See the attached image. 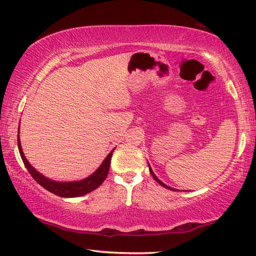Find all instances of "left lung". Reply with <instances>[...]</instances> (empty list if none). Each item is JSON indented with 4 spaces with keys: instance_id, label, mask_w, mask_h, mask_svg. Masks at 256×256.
Instances as JSON below:
<instances>
[{
    "instance_id": "1",
    "label": "left lung",
    "mask_w": 256,
    "mask_h": 256,
    "mask_svg": "<svg viewBox=\"0 0 256 256\" xmlns=\"http://www.w3.org/2000/svg\"><path fill=\"white\" fill-rule=\"evenodd\" d=\"M149 170H150V174H151V176H152V177H154V180H156V182H157V183H159L160 185H162V186H164V188H168V190H176L175 188H170V186H167L166 184H164V183H162V180H160L158 178V177H157V176H156V175L154 174V172H152V170H151L150 164H149Z\"/></svg>"
}]
</instances>
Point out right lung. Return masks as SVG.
Wrapping results in <instances>:
<instances>
[{
    "instance_id": "add662e5",
    "label": "right lung",
    "mask_w": 256,
    "mask_h": 256,
    "mask_svg": "<svg viewBox=\"0 0 256 256\" xmlns=\"http://www.w3.org/2000/svg\"><path fill=\"white\" fill-rule=\"evenodd\" d=\"M18 148L19 152L21 156V159L24 164L26 168H27L29 174L32 176V178L37 182L38 184L42 185L45 190H50V193L56 194V196H62V198H76V196H82L86 193H90L92 190H96L98 186L102 184V182L106 180L108 175V172H110V159L112 156V151L107 156L104 160L102 164L99 166L98 170L94 172L92 175H90L86 178L78 182H56L52 180L47 177L42 176L40 172H38L34 168L29 164L27 158L24 157L22 148H21L20 138L18 134Z\"/></svg>"
}]
</instances>
